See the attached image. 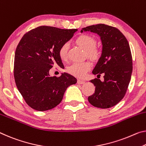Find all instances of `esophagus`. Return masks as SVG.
<instances>
[{
    "label": "esophagus",
    "instance_id": "34e87169",
    "mask_svg": "<svg viewBox=\"0 0 146 146\" xmlns=\"http://www.w3.org/2000/svg\"><path fill=\"white\" fill-rule=\"evenodd\" d=\"M85 82L84 81V80H80V79H78V80H77V83L78 84H84Z\"/></svg>",
    "mask_w": 146,
    "mask_h": 146
}]
</instances>
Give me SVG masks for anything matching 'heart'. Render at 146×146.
Instances as JSON below:
<instances>
[{"instance_id":"b5f03b06","label":"heart","mask_w":146,"mask_h":146,"mask_svg":"<svg viewBox=\"0 0 146 146\" xmlns=\"http://www.w3.org/2000/svg\"><path fill=\"white\" fill-rule=\"evenodd\" d=\"M76 43L86 50L88 57L93 60H97L100 56V50L96 47V40L93 36L88 34H82L76 39ZM68 43H65L60 47L58 55L62 60H66L68 57ZM91 68L88 62H74L68 68V72L75 77L82 78Z\"/></svg>"}]
</instances>
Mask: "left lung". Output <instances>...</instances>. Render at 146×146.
<instances>
[{"label": "left lung", "instance_id": "1", "mask_svg": "<svg viewBox=\"0 0 146 146\" xmlns=\"http://www.w3.org/2000/svg\"><path fill=\"white\" fill-rule=\"evenodd\" d=\"M83 31L98 34L102 42V53L92 73L100 76L104 81L90 80L96 90L88 97L89 103L96 107L108 108L117 105L126 94L133 71V60L128 41L116 28L105 24L83 28Z\"/></svg>", "mask_w": 146, "mask_h": 146}]
</instances>
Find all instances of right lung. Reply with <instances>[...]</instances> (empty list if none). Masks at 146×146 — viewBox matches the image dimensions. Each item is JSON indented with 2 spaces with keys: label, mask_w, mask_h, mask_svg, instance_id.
I'll return each mask as SVG.
<instances>
[{
  "label": "right lung",
  "mask_w": 146,
  "mask_h": 146,
  "mask_svg": "<svg viewBox=\"0 0 146 146\" xmlns=\"http://www.w3.org/2000/svg\"><path fill=\"white\" fill-rule=\"evenodd\" d=\"M76 31L41 26L27 32L20 40L15 53L14 78L25 102L33 109L54 108L60 103L67 88L77 83L76 78L67 73L59 77L49 75L54 64L64 66L58 50Z\"/></svg>",
  "instance_id": "obj_1"
}]
</instances>
